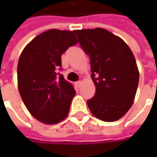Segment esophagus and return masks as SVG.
Instances as JSON below:
<instances>
[{"label":"esophagus","instance_id":"34e87169","mask_svg":"<svg viewBox=\"0 0 157 157\" xmlns=\"http://www.w3.org/2000/svg\"><path fill=\"white\" fill-rule=\"evenodd\" d=\"M76 85L78 86H80L82 85V81H80V80H78V81L76 82Z\"/></svg>","mask_w":157,"mask_h":157}]
</instances>
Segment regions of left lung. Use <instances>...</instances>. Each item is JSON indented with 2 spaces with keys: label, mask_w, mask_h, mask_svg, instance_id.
Here are the masks:
<instances>
[{
  "label": "left lung",
  "mask_w": 157,
  "mask_h": 157,
  "mask_svg": "<svg viewBox=\"0 0 157 157\" xmlns=\"http://www.w3.org/2000/svg\"><path fill=\"white\" fill-rule=\"evenodd\" d=\"M78 43L90 57L96 92L87 100L94 116L115 121L133 105L139 83L136 58L128 44L108 30L96 28L74 30Z\"/></svg>",
  "instance_id": "1"
}]
</instances>
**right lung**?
Returning <instances> with one entry per match:
<instances>
[{
  "label": "right lung",
  "instance_id": "add662e5",
  "mask_svg": "<svg viewBox=\"0 0 157 157\" xmlns=\"http://www.w3.org/2000/svg\"><path fill=\"white\" fill-rule=\"evenodd\" d=\"M77 43L72 31L50 29L35 37L19 57V93L29 112L41 122L58 123L69 113L76 92L58 71L61 55Z\"/></svg>",
  "mask_w": 157,
  "mask_h": 157
}]
</instances>
